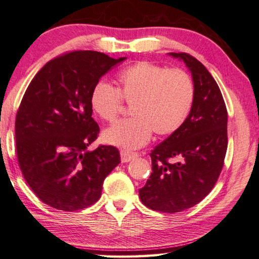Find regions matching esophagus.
Returning a JSON list of instances; mask_svg holds the SVG:
<instances>
[{
	"mask_svg": "<svg viewBox=\"0 0 259 259\" xmlns=\"http://www.w3.org/2000/svg\"><path fill=\"white\" fill-rule=\"evenodd\" d=\"M137 154H131V152H125V151H122L121 152V159H122V163H128L130 161H133L137 157Z\"/></svg>",
	"mask_w": 259,
	"mask_h": 259,
	"instance_id": "esophagus-1",
	"label": "esophagus"
}]
</instances>
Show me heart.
Wrapping results in <instances>:
<instances>
[{
  "instance_id": "heart-1",
  "label": "heart",
  "mask_w": 259,
  "mask_h": 259,
  "mask_svg": "<svg viewBox=\"0 0 259 259\" xmlns=\"http://www.w3.org/2000/svg\"><path fill=\"white\" fill-rule=\"evenodd\" d=\"M195 100L191 76L182 69H166L141 61L123 69L117 88L97 82L90 93V107L97 117L114 122L123 110V101L131 105L134 117L119 121L102 134L105 143L131 151L157 136H169L181 128Z\"/></svg>"
}]
</instances>
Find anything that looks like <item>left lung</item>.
I'll use <instances>...</instances> for the list:
<instances>
[{
  "label": "left lung",
  "mask_w": 259,
  "mask_h": 259,
  "mask_svg": "<svg viewBox=\"0 0 259 259\" xmlns=\"http://www.w3.org/2000/svg\"><path fill=\"white\" fill-rule=\"evenodd\" d=\"M191 71L195 100L187 121L151 151L152 172L140 198L149 209L175 213L196 205L216 184L228 148V111L216 81L185 53H170Z\"/></svg>",
  "instance_id": "obj_1"
}]
</instances>
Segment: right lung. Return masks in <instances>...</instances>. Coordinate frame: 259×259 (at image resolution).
<instances>
[{"instance_id": "add662e5", "label": "right lung", "mask_w": 259, "mask_h": 259, "mask_svg": "<svg viewBox=\"0 0 259 259\" xmlns=\"http://www.w3.org/2000/svg\"><path fill=\"white\" fill-rule=\"evenodd\" d=\"M124 60L70 52L49 61L25 90L15 121L17 159L25 182L47 205L63 211L93 205L121 162L112 145L88 150L100 133L89 100L102 76Z\"/></svg>"}]
</instances>
